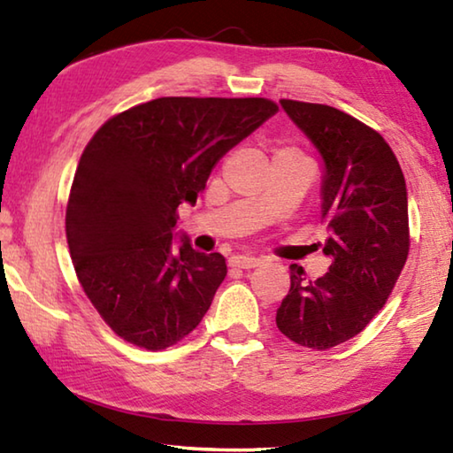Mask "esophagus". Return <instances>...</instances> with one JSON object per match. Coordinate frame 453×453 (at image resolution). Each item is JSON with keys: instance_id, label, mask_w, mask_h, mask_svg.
Returning a JSON list of instances; mask_svg holds the SVG:
<instances>
[{"instance_id": "34e87169", "label": "esophagus", "mask_w": 453, "mask_h": 453, "mask_svg": "<svg viewBox=\"0 0 453 453\" xmlns=\"http://www.w3.org/2000/svg\"><path fill=\"white\" fill-rule=\"evenodd\" d=\"M259 264H262V259L254 256H234L229 259V265L240 267V270H251V267H257Z\"/></svg>"}]
</instances>
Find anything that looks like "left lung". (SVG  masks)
Wrapping results in <instances>:
<instances>
[{"instance_id":"left-lung-1","label":"left lung","mask_w":453,"mask_h":453,"mask_svg":"<svg viewBox=\"0 0 453 453\" xmlns=\"http://www.w3.org/2000/svg\"><path fill=\"white\" fill-rule=\"evenodd\" d=\"M289 119L324 159L321 219L329 272L316 281L291 265L275 313L280 332L311 349L356 337L388 302L410 251L408 189L386 140L346 111L281 99Z\"/></svg>"}]
</instances>
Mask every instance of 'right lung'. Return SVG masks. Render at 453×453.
<instances>
[{
    "label": "right lung",
    "mask_w": 453,
    "mask_h": 453,
    "mask_svg": "<svg viewBox=\"0 0 453 453\" xmlns=\"http://www.w3.org/2000/svg\"><path fill=\"white\" fill-rule=\"evenodd\" d=\"M275 111L264 97H157L91 137L65 234L83 291L121 340L157 351L199 326L227 265L188 235L173 248L178 208L194 205L219 159Z\"/></svg>",
    "instance_id": "1"
}]
</instances>
